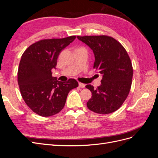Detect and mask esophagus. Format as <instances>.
Here are the masks:
<instances>
[{
  "mask_svg": "<svg viewBox=\"0 0 158 158\" xmlns=\"http://www.w3.org/2000/svg\"><path fill=\"white\" fill-rule=\"evenodd\" d=\"M79 87L80 88H84L85 87V84H83V83H81V82H79Z\"/></svg>",
  "mask_w": 158,
  "mask_h": 158,
  "instance_id": "1",
  "label": "esophagus"
}]
</instances>
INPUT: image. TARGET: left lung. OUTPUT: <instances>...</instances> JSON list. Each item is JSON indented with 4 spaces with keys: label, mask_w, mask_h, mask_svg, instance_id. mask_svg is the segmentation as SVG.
I'll return each instance as SVG.
<instances>
[{
    "label": "left lung",
    "mask_w": 158,
    "mask_h": 158,
    "mask_svg": "<svg viewBox=\"0 0 158 158\" xmlns=\"http://www.w3.org/2000/svg\"><path fill=\"white\" fill-rule=\"evenodd\" d=\"M77 37L93 50L94 69L103 74L100 86L95 89L91 84L85 85L92 94L87 102L88 108L99 114L117 111L126 100L132 85V65L126 49L108 35Z\"/></svg>",
    "instance_id": "1"
}]
</instances>
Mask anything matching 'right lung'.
<instances>
[{"label":"right lung","mask_w":158,"mask_h":158,"mask_svg":"<svg viewBox=\"0 0 158 158\" xmlns=\"http://www.w3.org/2000/svg\"><path fill=\"white\" fill-rule=\"evenodd\" d=\"M76 39L72 35L60 39H45L31 44L22 54L18 70V83L22 97L33 112L50 117L64 107L71 89L78 86L70 78L60 82L52 76L61 51Z\"/></svg>","instance_id":"add662e5"}]
</instances>
